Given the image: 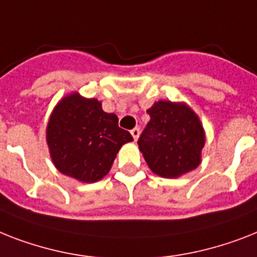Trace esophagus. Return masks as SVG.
<instances>
[{
  "mask_svg": "<svg viewBox=\"0 0 257 257\" xmlns=\"http://www.w3.org/2000/svg\"><path fill=\"white\" fill-rule=\"evenodd\" d=\"M131 133H132L135 141H137V139H139V136H140V129L139 128H133L132 131H131Z\"/></svg>",
  "mask_w": 257,
  "mask_h": 257,
  "instance_id": "1",
  "label": "esophagus"
}]
</instances>
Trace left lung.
<instances>
[{
    "mask_svg": "<svg viewBox=\"0 0 257 257\" xmlns=\"http://www.w3.org/2000/svg\"><path fill=\"white\" fill-rule=\"evenodd\" d=\"M147 112L150 121L137 144L150 170L164 178H177L199 166L206 137L195 112L185 103L164 100Z\"/></svg>",
    "mask_w": 257,
    "mask_h": 257,
    "instance_id": "obj_1",
    "label": "left lung"
}]
</instances>
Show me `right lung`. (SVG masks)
Segmentation results:
<instances>
[{"label":"right lung","instance_id":"right-lung-1","mask_svg":"<svg viewBox=\"0 0 257 257\" xmlns=\"http://www.w3.org/2000/svg\"><path fill=\"white\" fill-rule=\"evenodd\" d=\"M46 140L55 168L80 182H97L107 176L120 148L133 141L107 113L97 99L78 92L60 100L50 116Z\"/></svg>","mask_w":257,"mask_h":257}]
</instances>
